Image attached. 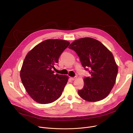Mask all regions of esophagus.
Returning a JSON list of instances; mask_svg holds the SVG:
<instances>
[{
    "instance_id": "obj_1",
    "label": "esophagus",
    "mask_w": 133,
    "mask_h": 133,
    "mask_svg": "<svg viewBox=\"0 0 133 133\" xmlns=\"http://www.w3.org/2000/svg\"><path fill=\"white\" fill-rule=\"evenodd\" d=\"M76 78H77V77H71V79L72 80V81H74V80H75V79H76Z\"/></svg>"
}]
</instances>
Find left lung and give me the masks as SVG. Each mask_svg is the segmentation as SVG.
Returning <instances> with one entry per match:
<instances>
[{
  "instance_id": "left-lung-1",
  "label": "left lung",
  "mask_w": 133,
  "mask_h": 133,
  "mask_svg": "<svg viewBox=\"0 0 133 133\" xmlns=\"http://www.w3.org/2000/svg\"><path fill=\"white\" fill-rule=\"evenodd\" d=\"M68 48L77 53L83 67L90 74L84 78L79 95L89 102L104 99L114 85L118 72L112 53L100 42L89 37L74 41Z\"/></svg>"
}]
</instances>
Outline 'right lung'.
<instances>
[{
  "label": "right lung",
  "instance_id": "add662e5",
  "mask_svg": "<svg viewBox=\"0 0 133 133\" xmlns=\"http://www.w3.org/2000/svg\"><path fill=\"white\" fill-rule=\"evenodd\" d=\"M70 43L61 39H48L33 48L26 55L21 71L23 84L36 102L46 104L62 95L67 83L66 75L56 74L52 69Z\"/></svg>",
  "mask_w": 133,
  "mask_h": 133
}]
</instances>
